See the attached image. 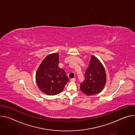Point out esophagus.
Masks as SVG:
<instances>
[{
	"label": "esophagus",
	"instance_id": "34e87169",
	"mask_svg": "<svg viewBox=\"0 0 135 135\" xmlns=\"http://www.w3.org/2000/svg\"><path fill=\"white\" fill-rule=\"evenodd\" d=\"M70 81H71V82H75V81H76V79H75V78L70 79Z\"/></svg>",
	"mask_w": 135,
	"mask_h": 135
}]
</instances>
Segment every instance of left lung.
I'll list each match as a JSON object with an SVG mask.
<instances>
[{
	"label": "left lung",
	"mask_w": 135,
	"mask_h": 135,
	"mask_svg": "<svg viewBox=\"0 0 135 135\" xmlns=\"http://www.w3.org/2000/svg\"><path fill=\"white\" fill-rule=\"evenodd\" d=\"M106 74L105 68L100 60L91 55L88 69L85 73V79L80 85L81 91L88 95L99 93L105 87Z\"/></svg>",
	"instance_id": "left-lung-1"
}]
</instances>
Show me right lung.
<instances>
[{"mask_svg":"<svg viewBox=\"0 0 135 135\" xmlns=\"http://www.w3.org/2000/svg\"><path fill=\"white\" fill-rule=\"evenodd\" d=\"M59 54H50L45 57L37 70L36 83L47 95L60 93L69 81L65 70L59 67Z\"/></svg>","mask_w":135,"mask_h":135,"instance_id":"add662e5","label":"right lung"}]
</instances>
